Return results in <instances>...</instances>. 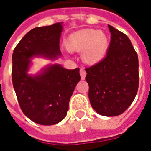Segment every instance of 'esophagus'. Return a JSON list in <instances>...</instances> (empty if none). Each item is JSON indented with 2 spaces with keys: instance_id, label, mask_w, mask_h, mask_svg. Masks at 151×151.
<instances>
[{
  "instance_id": "34e87169",
  "label": "esophagus",
  "mask_w": 151,
  "mask_h": 151,
  "mask_svg": "<svg viewBox=\"0 0 151 151\" xmlns=\"http://www.w3.org/2000/svg\"><path fill=\"white\" fill-rule=\"evenodd\" d=\"M80 74H81V79H82V80H85V76H86V72H85V69L81 68Z\"/></svg>"
}]
</instances>
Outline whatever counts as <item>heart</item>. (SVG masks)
I'll use <instances>...</instances> for the list:
<instances>
[{
    "instance_id": "1",
    "label": "heart",
    "mask_w": 151,
    "mask_h": 151,
    "mask_svg": "<svg viewBox=\"0 0 151 151\" xmlns=\"http://www.w3.org/2000/svg\"><path fill=\"white\" fill-rule=\"evenodd\" d=\"M70 52H82L83 60L89 64L101 61L107 52L109 41L103 32L96 29H82L70 34L66 39Z\"/></svg>"
}]
</instances>
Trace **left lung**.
Returning <instances> with one entry per match:
<instances>
[{
	"label": "left lung",
	"instance_id": "obj_1",
	"mask_svg": "<svg viewBox=\"0 0 151 151\" xmlns=\"http://www.w3.org/2000/svg\"><path fill=\"white\" fill-rule=\"evenodd\" d=\"M111 38L103 60L85 68L88 98L98 114H122L133 102L139 88L138 55L126 34L108 25Z\"/></svg>",
	"mask_w": 151,
	"mask_h": 151
}]
</instances>
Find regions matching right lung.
<instances>
[{
	"mask_svg": "<svg viewBox=\"0 0 151 151\" xmlns=\"http://www.w3.org/2000/svg\"><path fill=\"white\" fill-rule=\"evenodd\" d=\"M61 22L36 27L25 35L12 54V84L21 110L28 118L42 125H52L66 117L73 90L81 80L80 69L66 70L55 64L41 74H27L35 55L56 57L60 55Z\"/></svg>",
	"mask_w": 151,
	"mask_h": 151,
	"instance_id": "1",
	"label": "right lung"
}]
</instances>
